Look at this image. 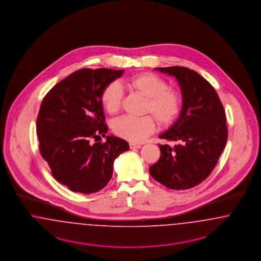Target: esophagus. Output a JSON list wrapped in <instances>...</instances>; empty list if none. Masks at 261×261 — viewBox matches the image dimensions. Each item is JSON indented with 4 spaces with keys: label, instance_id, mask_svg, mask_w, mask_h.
<instances>
[{
    "label": "esophagus",
    "instance_id": "esophagus-1",
    "mask_svg": "<svg viewBox=\"0 0 261 261\" xmlns=\"http://www.w3.org/2000/svg\"><path fill=\"white\" fill-rule=\"evenodd\" d=\"M129 148L130 149H139V148H141V145L136 144V143H129Z\"/></svg>",
    "mask_w": 261,
    "mask_h": 261
}]
</instances>
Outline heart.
<instances>
[{
  "instance_id": "heart-1",
  "label": "heart",
  "mask_w": 261,
  "mask_h": 261,
  "mask_svg": "<svg viewBox=\"0 0 261 261\" xmlns=\"http://www.w3.org/2000/svg\"><path fill=\"white\" fill-rule=\"evenodd\" d=\"M126 86L147 97L145 112L153 114L161 125L171 124L180 111L181 98L177 91L169 88L168 83L153 73H141L126 80ZM124 91L118 82L109 83L101 92L100 100L106 112L116 114L121 109ZM114 133L132 142L143 141L155 130L151 116H124L113 125Z\"/></svg>"
}]
</instances>
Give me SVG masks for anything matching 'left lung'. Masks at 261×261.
Returning <instances> with one entry per match:
<instances>
[{"instance_id": "obj_1", "label": "left lung", "mask_w": 261, "mask_h": 261, "mask_svg": "<svg viewBox=\"0 0 261 261\" xmlns=\"http://www.w3.org/2000/svg\"><path fill=\"white\" fill-rule=\"evenodd\" d=\"M156 70L177 80L182 108L177 121L159 136L177 144H160V159L149 171L170 189H189L211 174L225 148V111L214 87L194 70L180 66Z\"/></svg>"}]
</instances>
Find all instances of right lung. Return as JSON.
<instances>
[{
	"mask_svg": "<svg viewBox=\"0 0 261 261\" xmlns=\"http://www.w3.org/2000/svg\"><path fill=\"white\" fill-rule=\"evenodd\" d=\"M124 70L80 69L45 94L37 118V136L42 157L53 176L73 192L91 194L104 188L113 174L114 160L129 149L117 136H105L100 95Z\"/></svg>",
	"mask_w": 261,
	"mask_h": 261,
	"instance_id": "obj_1",
	"label": "right lung"
}]
</instances>
